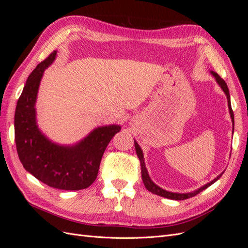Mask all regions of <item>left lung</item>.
<instances>
[{"instance_id": "obj_1", "label": "left lung", "mask_w": 248, "mask_h": 248, "mask_svg": "<svg viewBox=\"0 0 248 248\" xmlns=\"http://www.w3.org/2000/svg\"><path fill=\"white\" fill-rule=\"evenodd\" d=\"M211 74L215 78L217 84H218L220 86V88L222 89V91L226 93L227 95V99H228V104H229V109H230V114H231V118H232V127H234V112H232V107H231V97H230V92H229V88L226 84V81H224L218 74H217L216 72L214 71H211ZM134 146H136V151H137V155L139 157V159L140 161V170H141V179H142V182H144L145 184V187L149 190L151 191L152 193H155L157 194V196H160V197H163V198H167V199H170V200H176V201H182V200H186V199H189V198H192L194 196H197V194H199L201 191H202L204 189L208 188V187L210 185H212L214 182H216L217 180H218L223 172H221L220 175L217 176L214 180H212L211 182L210 183H207L206 185L202 186L201 188L194 190L192 192H188V193H176V192H170V191H167L164 190L162 188H160L159 186H157L151 179H150L149 177V174H148V170L146 169V166H145V161H144V155H142V151L140 147L139 146V144L137 142V140H134Z\"/></svg>"}]
</instances>
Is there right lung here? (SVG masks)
I'll use <instances>...</instances> for the list:
<instances>
[{"mask_svg": "<svg viewBox=\"0 0 248 248\" xmlns=\"http://www.w3.org/2000/svg\"><path fill=\"white\" fill-rule=\"evenodd\" d=\"M56 56L55 50L37 65L19 96L14 116L16 150L25 170L42 183L57 189L80 190L96 180L102 155L121 127H98L74 146L57 145L44 136L36 123L35 102L43 72Z\"/></svg>", "mask_w": 248, "mask_h": 248, "instance_id": "add662e5", "label": "right lung"}]
</instances>
